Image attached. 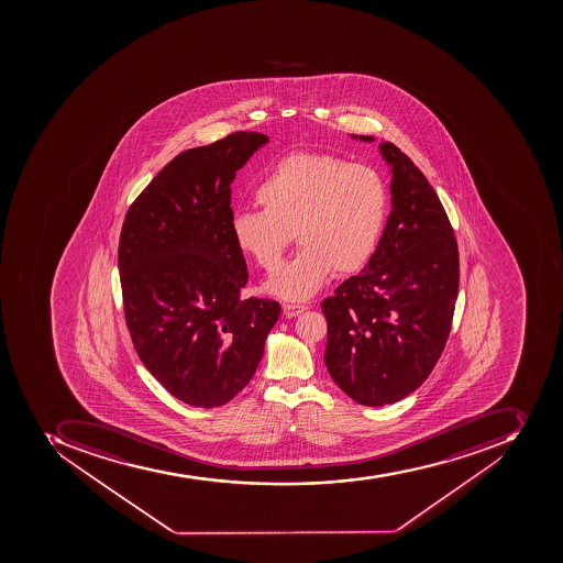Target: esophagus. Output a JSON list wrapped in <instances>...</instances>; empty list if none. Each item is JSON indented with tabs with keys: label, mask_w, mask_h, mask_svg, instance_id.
<instances>
[{
	"label": "esophagus",
	"mask_w": 563,
	"mask_h": 563,
	"mask_svg": "<svg viewBox=\"0 0 563 563\" xmlns=\"http://www.w3.org/2000/svg\"><path fill=\"white\" fill-rule=\"evenodd\" d=\"M302 311H306L305 305H294V302H285L284 305V313L288 319H292V317H297V314H301Z\"/></svg>",
	"instance_id": "34e87169"
}]
</instances>
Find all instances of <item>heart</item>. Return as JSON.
I'll list each match as a JSON object with an SVG mask.
<instances>
[{"label":"heart","instance_id":"heart-1","mask_svg":"<svg viewBox=\"0 0 563 563\" xmlns=\"http://www.w3.org/2000/svg\"><path fill=\"white\" fill-rule=\"evenodd\" d=\"M255 200L262 211L232 217V241L244 257L273 273L296 232L301 252L267 284L292 301L313 296L332 271H363L389 209L386 183L375 168L310 151L279 159L255 188Z\"/></svg>","mask_w":563,"mask_h":563}]
</instances>
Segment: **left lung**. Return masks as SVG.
I'll list each match as a JSON object with an SVG mask.
<instances>
[{"mask_svg": "<svg viewBox=\"0 0 563 563\" xmlns=\"http://www.w3.org/2000/svg\"><path fill=\"white\" fill-rule=\"evenodd\" d=\"M380 153L393 173L380 243L367 266L322 302L323 363L338 387L367 407L396 404L430 377L460 287L456 238L433 186L393 142H382Z\"/></svg>", "mask_w": 563, "mask_h": 563, "instance_id": "obj_1", "label": "left lung"}]
</instances>
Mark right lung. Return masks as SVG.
Masks as SVG:
<instances>
[{
  "label": "right lung",
  "mask_w": 563,
  "mask_h": 563,
  "mask_svg": "<svg viewBox=\"0 0 563 563\" xmlns=\"http://www.w3.org/2000/svg\"><path fill=\"white\" fill-rule=\"evenodd\" d=\"M269 141L234 132L170 159L133 200L118 250L124 319L142 364L186 405L222 407L249 386L279 302L250 297L231 234V185Z\"/></svg>",
  "instance_id": "obj_1"
}]
</instances>
